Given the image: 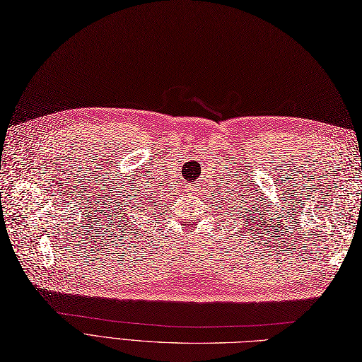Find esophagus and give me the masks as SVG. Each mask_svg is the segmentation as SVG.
Segmentation results:
<instances>
[{
  "mask_svg": "<svg viewBox=\"0 0 362 362\" xmlns=\"http://www.w3.org/2000/svg\"><path fill=\"white\" fill-rule=\"evenodd\" d=\"M199 184L198 182H196V184H192V185H189V187H187V190L190 192V193H199Z\"/></svg>",
  "mask_w": 362,
  "mask_h": 362,
  "instance_id": "1",
  "label": "esophagus"
}]
</instances>
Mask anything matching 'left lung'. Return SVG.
<instances>
[{"label": "left lung", "mask_w": 362, "mask_h": 362, "mask_svg": "<svg viewBox=\"0 0 362 362\" xmlns=\"http://www.w3.org/2000/svg\"><path fill=\"white\" fill-rule=\"evenodd\" d=\"M235 206H237V205H235ZM240 206H242V205H240ZM231 210H233V206H231ZM233 211H234V210H233ZM240 211H242V210H238V213H240ZM231 214H233V213H231Z\"/></svg>", "instance_id": "left-lung-1"}]
</instances>
